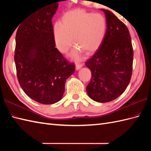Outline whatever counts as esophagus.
Returning <instances> with one entry per match:
<instances>
[{
    "instance_id": "obj_1",
    "label": "esophagus",
    "mask_w": 151,
    "mask_h": 151,
    "mask_svg": "<svg viewBox=\"0 0 151 151\" xmlns=\"http://www.w3.org/2000/svg\"><path fill=\"white\" fill-rule=\"evenodd\" d=\"M82 63H76V70H78L81 68V67H82Z\"/></svg>"
}]
</instances>
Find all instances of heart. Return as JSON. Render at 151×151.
<instances>
[{"label":"heart","instance_id":"obj_1","mask_svg":"<svg viewBox=\"0 0 151 151\" xmlns=\"http://www.w3.org/2000/svg\"><path fill=\"white\" fill-rule=\"evenodd\" d=\"M106 30L107 21L104 15L77 9L66 12L62 22L54 23L52 34L57 49L62 53L69 50L74 39L76 46L72 56L78 58L81 51L91 54L97 50L104 40Z\"/></svg>","mask_w":151,"mask_h":151}]
</instances>
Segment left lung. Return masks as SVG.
<instances>
[{"instance_id": "1", "label": "left lung", "mask_w": 151, "mask_h": 151, "mask_svg": "<svg viewBox=\"0 0 151 151\" xmlns=\"http://www.w3.org/2000/svg\"><path fill=\"white\" fill-rule=\"evenodd\" d=\"M101 10L105 13L107 30L100 47L85 62L91 71L86 91L93 101L107 102L119 97L130 83L134 52L126 25L111 12Z\"/></svg>"}]
</instances>
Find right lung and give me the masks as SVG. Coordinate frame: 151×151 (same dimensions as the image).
<instances>
[{"label": "right lung", "mask_w": 151, "mask_h": 151, "mask_svg": "<svg viewBox=\"0 0 151 151\" xmlns=\"http://www.w3.org/2000/svg\"><path fill=\"white\" fill-rule=\"evenodd\" d=\"M55 3L32 13L19 24L15 36L14 60L19 84L35 101L43 104L58 102L65 83L75 72L70 63L55 47L52 18Z\"/></svg>", "instance_id": "1"}]
</instances>
